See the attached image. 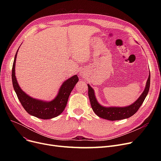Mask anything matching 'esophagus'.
<instances>
[{"mask_svg":"<svg viewBox=\"0 0 161 161\" xmlns=\"http://www.w3.org/2000/svg\"><path fill=\"white\" fill-rule=\"evenodd\" d=\"M81 75H83V72H81V74H80Z\"/></svg>","mask_w":161,"mask_h":161,"instance_id":"1","label":"esophagus"}]
</instances>
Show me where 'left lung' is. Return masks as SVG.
<instances>
[{"mask_svg":"<svg viewBox=\"0 0 161 161\" xmlns=\"http://www.w3.org/2000/svg\"><path fill=\"white\" fill-rule=\"evenodd\" d=\"M87 86L88 95L92 109L98 117L109 121H116L127 119V118L132 116L138 110V109L143 103V101H144L146 97L148 94L150 87V72L146 84L145 89L140 96V97L132 104L124 107H107L101 105L98 102V100L95 97L94 89L89 84H87Z\"/></svg>","mask_w":161,"mask_h":161,"instance_id":"1","label":"left lung"}]
</instances>
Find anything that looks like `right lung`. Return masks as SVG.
Listing matches in <instances>:
<instances>
[{"mask_svg":"<svg viewBox=\"0 0 161 161\" xmlns=\"http://www.w3.org/2000/svg\"><path fill=\"white\" fill-rule=\"evenodd\" d=\"M19 48L13 63L12 79L14 91L21 105L28 114L40 119H49L57 117L66 108L70 92L79 80L78 75H74L64 81L59 88L57 96L52 100L46 101L32 98L21 89L15 77V62Z\"/></svg>","mask_w":161,"mask_h":161,"instance_id":"add662e5","label":"right lung"}]
</instances>
